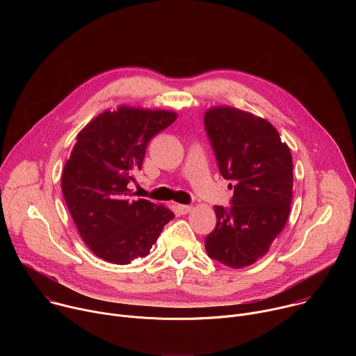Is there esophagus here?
<instances>
[{
    "label": "esophagus",
    "instance_id": "1",
    "mask_svg": "<svg viewBox=\"0 0 356 356\" xmlns=\"http://www.w3.org/2000/svg\"><path fill=\"white\" fill-rule=\"evenodd\" d=\"M177 209H179V211H180L181 214H188V213L193 210L191 206H186V204H179Z\"/></svg>",
    "mask_w": 356,
    "mask_h": 356
}]
</instances>
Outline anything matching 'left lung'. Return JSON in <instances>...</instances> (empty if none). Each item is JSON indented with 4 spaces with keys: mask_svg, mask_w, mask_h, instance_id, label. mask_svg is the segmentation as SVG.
<instances>
[{
    "mask_svg": "<svg viewBox=\"0 0 356 356\" xmlns=\"http://www.w3.org/2000/svg\"><path fill=\"white\" fill-rule=\"evenodd\" d=\"M204 124L222 177L234 181L229 210L214 207L217 225L206 250L211 259L241 269L265 257L287 222L291 154L277 129L252 113L217 106L206 111Z\"/></svg>",
    "mask_w": 356,
    "mask_h": 356,
    "instance_id": "8db88e82",
    "label": "left lung"
}]
</instances>
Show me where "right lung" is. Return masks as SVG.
I'll return each instance as SVG.
<instances>
[{
  "mask_svg": "<svg viewBox=\"0 0 356 356\" xmlns=\"http://www.w3.org/2000/svg\"><path fill=\"white\" fill-rule=\"evenodd\" d=\"M177 118L169 110L122 104L92 118L76 136L62 172V191L76 228L98 258L128 265L146 257L173 211L129 200L149 140Z\"/></svg>",
  "mask_w": 356,
  "mask_h": 356,
  "instance_id": "add662e5",
  "label": "right lung"
}]
</instances>
